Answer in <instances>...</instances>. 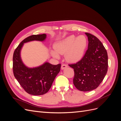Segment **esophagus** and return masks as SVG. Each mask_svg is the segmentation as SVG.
Wrapping results in <instances>:
<instances>
[{
	"instance_id": "1",
	"label": "esophagus",
	"mask_w": 121,
	"mask_h": 121,
	"mask_svg": "<svg viewBox=\"0 0 121 121\" xmlns=\"http://www.w3.org/2000/svg\"><path fill=\"white\" fill-rule=\"evenodd\" d=\"M68 67V65L65 64H63L61 65V69H64L65 68H67Z\"/></svg>"
}]
</instances>
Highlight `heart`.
<instances>
[{"instance_id": "1", "label": "heart", "mask_w": 121, "mask_h": 121, "mask_svg": "<svg viewBox=\"0 0 121 121\" xmlns=\"http://www.w3.org/2000/svg\"><path fill=\"white\" fill-rule=\"evenodd\" d=\"M87 39L85 36L74 35L69 36L65 39L55 43V50H51L52 56L57 59L60 58L59 54L65 55L69 63H76L83 57L87 46Z\"/></svg>"}]
</instances>
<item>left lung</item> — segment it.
<instances>
[{
    "instance_id": "left-lung-1",
    "label": "left lung",
    "mask_w": 121,
    "mask_h": 121,
    "mask_svg": "<svg viewBox=\"0 0 121 121\" xmlns=\"http://www.w3.org/2000/svg\"><path fill=\"white\" fill-rule=\"evenodd\" d=\"M85 34L88 40V49L81 60L69 66L74 69L73 83L76 88L90 91L98 87L107 74L108 56L99 40L90 33Z\"/></svg>"
}]
</instances>
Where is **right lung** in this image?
Masks as SVG:
<instances>
[{
    "instance_id": "obj_1",
    "label": "right lung",
    "mask_w": 121,
    "mask_h": 121,
    "mask_svg": "<svg viewBox=\"0 0 121 121\" xmlns=\"http://www.w3.org/2000/svg\"><path fill=\"white\" fill-rule=\"evenodd\" d=\"M46 38L45 34L29 36L20 43L13 55L14 77L26 92L33 95H41L48 92L55 78L60 72L61 65H53L45 62L40 66L29 68L22 60L21 49L25 43L32 41H43Z\"/></svg>"
}]
</instances>
